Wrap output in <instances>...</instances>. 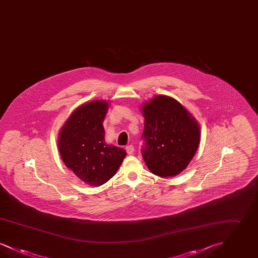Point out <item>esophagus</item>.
Masks as SVG:
<instances>
[{
	"mask_svg": "<svg viewBox=\"0 0 258 258\" xmlns=\"http://www.w3.org/2000/svg\"><path fill=\"white\" fill-rule=\"evenodd\" d=\"M125 150H126L127 155H133L134 152H135V147L133 145H128V146L125 147Z\"/></svg>",
	"mask_w": 258,
	"mask_h": 258,
	"instance_id": "34e87169",
	"label": "esophagus"
}]
</instances>
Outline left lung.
I'll list each match as a JSON object with an SVG mask.
<instances>
[{
    "label": "left lung",
    "mask_w": 258,
    "mask_h": 258,
    "mask_svg": "<svg viewBox=\"0 0 258 258\" xmlns=\"http://www.w3.org/2000/svg\"><path fill=\"white\" fill-rule=\"evenodd\" d=\"M142 156L149 170L161 178L186 168L200 142L196 118L175 98L159 95L143 103Z\"/></svg>",
    "instance_id": "1"
}]
</instances>
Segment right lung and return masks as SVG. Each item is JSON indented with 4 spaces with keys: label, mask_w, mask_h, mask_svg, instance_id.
<instances>
[{
    "label": "right lung",
    "mask_w": 258,
    "mask_h": 258,
    "mask_svg": "<svg viewBox=\"0 0 258 258\" xmlns=\"http://www.w3.org/2000/svg\"><path fill=\"white\" fill-rule=\"evenodd\" d=\"M109 103L98 99L77 107L59 133L58 149L64 165L85 184H105L126 156L122 148L108 145L103 121Z\"/></svg>",
    "instance_id": "add662e5"
}]
</instances>
